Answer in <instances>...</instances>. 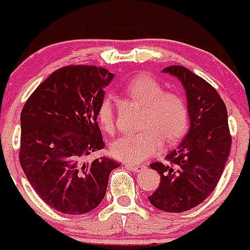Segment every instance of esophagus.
Instances as JSON below:
<instances>
[{
  "label": "esophagus",
  "mask_w": 250,
  "mask_h": 250,
  "mask_svg": "<svg viewBox=\"0 0 250 250\" xmlns=\"http://www.w3.org/2000/svg\"><path fill=\"white\" fill-rule=\"evenodd\" d=\"M125 167H128L129 169H133V171H140V169H145V166H141V164H135V163H125Z\"/></svg>",
  "instance_id": "1"
}]
</instances>
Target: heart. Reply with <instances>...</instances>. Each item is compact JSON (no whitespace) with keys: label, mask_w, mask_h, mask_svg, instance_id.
Instances as JSON below:
<instances>
[{"label":"heart","mask_w":250,"mask_h":250,"mask_svg":"<svg viewBox=\"0 0 250 250\" xmlns=\"http://www.w3.org/2000/svg\"><path fill=\"white\" fill-rule=\"evenodd\" d=\"M125 92L133 100L145 105L141 121L143 131L125 133L111 144L110 151L117 159L137 163L163 147L177 143L188 132L190 123L188 106L177 92L164 91L163 86L153 77L141 74L132 78L125 86ZM97 121L106 132L114 129V104L106 96L97 107Z\"/></svg>","instance_id":"1"}]
</instances>
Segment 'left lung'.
<instances>
[{
    "label": "left lung",
    "mask_w": 250,
    "mask_h": 250,
    "mask_svg": "<svg viewBox=\"0 0 250 250\" xmlns=\"http://www.w3.org/2000/svg\"><path fill=\"white\" fill-rule=\"evenodd\" d=\"M182 83L190 127L188 135L166 157L150 164L160 184L149 202L164 212L181 213L206 200L220 181L231 149L227 109L209 83L181 65L163 69Z\"/></svg>",
    "instance_id": "8db88e82"
}]
</instances>
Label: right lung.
Listing matches in <instances>:
<instances>
[{
	"mask_svg": "<svg viewBox=\"0 0 250 250\" xmlns=\"http://www.w3.org/2000/svg\"><path fill=\"white\" fill-rule=\"evenodd\" d=\"M113 78L97 66H64L41 83L21 110L20 164L32 188L55 210L95 209L106 194L109 174L119 167L106 157L84 162L105 146L97 107Z\"/></svg>",
	"mask_w": 250,
	"mask_h": 250,
	"instance_id": "1",
	"label": "right lung"
}]
</instances>
